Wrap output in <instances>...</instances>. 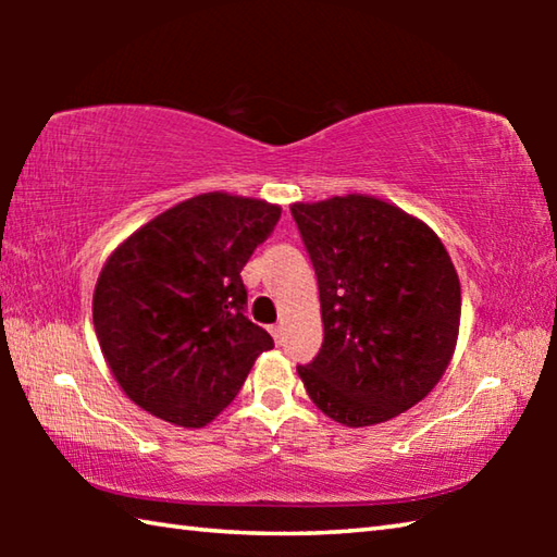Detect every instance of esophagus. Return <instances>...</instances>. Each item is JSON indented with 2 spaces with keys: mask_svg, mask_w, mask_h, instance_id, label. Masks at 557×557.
<instances>
[{
  "mask_svg": "<svg viewBox=\"0 0 557 557\" xmlns=\"http://www.w3.org/2000/svg\"><path fill=\"white\" fill-rule=\"evenodd\" d=\"M270 334H272V338H275V344H282V334H285V326L272 324L270 326Z\"/></svg>",
  "mask_w": 557,
  "mask_h": 557,
  "instance_id": "34e87169",
  "label": "esophagus"
}]
</instances>
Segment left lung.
I'll return each mask as SVG.
<instances>
[{
    "mask_svg": "<svg viewBox=\"0 0 557 557\" xmlns=\"http://www.w3.org/2000/svg\"><path fill=\"white\" fill-rule=\"evenodd\" d=\"M317 272L324 342L297 366L309 398L346 428L398 418L455 356L461 287L425 221L375 196L292 203Z\"/></svg>",
    "mask_w": 557,
    "mask_h": 557,
    "instance_id": "obj_1",
    "label": "left lung"
}]
</instances>
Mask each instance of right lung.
I'll list each match as a JSON object with an SVG mask.
<instances>
[{"label": "right lung", "mask_w": 557, "mask_h": 557, "mask_svg": "<svg viewBox=\"0 0 557 557\" xmlns=\"http://www.w3.org/2000/svg\"><path fill=\"white\" fill-rule=\"evenodd\" d=\"M277 203L199 194L110 252L92 324L110 373L139 408L203 428L238 395L272 336L245 317L240 270L280 221Z\"/></svg>", "instance_id": "obj_1"}]
</instances>
